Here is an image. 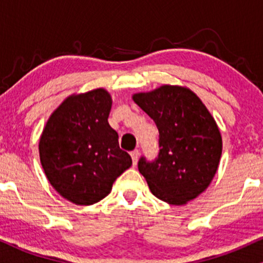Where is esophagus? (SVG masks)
<instances>
[{"instance_id": "esophagus-1", "label": "esophagus", "mask_w": 263, "mask_h": 263, "mask_svg": "<svg viewBox=\"0 0 263 263\" xmlns=\"http://www.w3.org/2000/svg\"><path fill=\"white\" fill-rule=\"evenodd\" d=\"M138 157H140V152H138V149L132 151V152H131V158H132V162H134V165L137 164Z\"/></svg>"}]
</instances>
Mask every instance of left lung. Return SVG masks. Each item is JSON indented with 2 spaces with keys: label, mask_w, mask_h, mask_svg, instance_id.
Wrapping results in <instances>:
<instances>
[{
  "label": "left lung",
  "mask_w": 263,
  "mask_h": 263,
  "mask_svg": "<svg viewBox=\"0 0 263 263\" xmlns=\"http://www.w3.org/2000/svg\"><path fill=\"white\" fill-rule=\"evenodd\" d=\"M132 99L159 131L158 157L153 162L141 157L138 171L155 197L186 204L209 186L218 171L222 140L215 120L188 87L163 85Z\"/></svg>",
  "instance_id": "left-lung-1"
}]
</instances>
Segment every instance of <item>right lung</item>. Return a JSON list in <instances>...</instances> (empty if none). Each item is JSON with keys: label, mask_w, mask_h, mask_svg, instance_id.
<instances>
[{"label": "right lung", "mask_w": 263, "mask_h": 263, "mask_svg": "<svg viewBox=\"0 0 263 263\" xmlns=\"http://www.w3.org/2000/svg\"><path fill=\"white\" fill-rule=\"evenodd\" d=\"M112 99L105 89L66 98L50 115L39 140V157L49 183L66 200L92 205L132 165L108 125Z\"/></svg>", "instance_id": "add662e5"}]
</instances>
